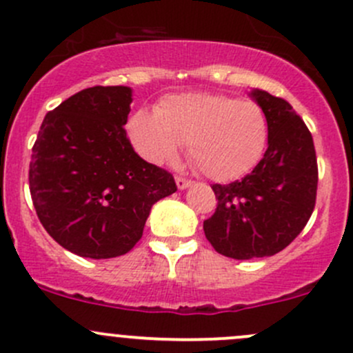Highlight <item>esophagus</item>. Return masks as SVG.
<instances>
[{
	"mask_svg": "<svg viewBox=\"0 0 353 353\" xmlns=\"http://www.w3.org/2000/svg\"><path fill=\"white\" fill-rule=\"evenodd\" d=\"M176 184L179 189H186L188 186H191V181L186 179V177H183V176H176Z\"/></svg>",
	"mask_w": 353,
	"mask_h": 353,
	"instance_id": "1",
	"label": "esophagus"
}]
</instances>
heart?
<instances>
[{
	"label": "heart",
	"instance_id": "obj_1",
	"mask_svg": "<svg viewBox=\"0 0 353 353\" xmlns=\"http://www.w3.org/2000/svg\"><path fill=\"white\" fill-rule=\"evenodd\" d=\"M137 154L150 164L170 162L186 143L188 157L213 181H233L254 169L269 140L259 103L226 94L167 96L154 114L137 111L127 123Z\"/></svg>",
	"mask_w": 353,
	"mask_h": 353
}]
</instances>
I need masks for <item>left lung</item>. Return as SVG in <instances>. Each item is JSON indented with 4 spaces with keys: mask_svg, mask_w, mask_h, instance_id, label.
<instances>
[{
    "mask_svg": "<svg viewBox=\"0 0 353 353\" xmlns=\"http://www.w3.org/2000/svg\"><path fill=\"white\" fill-rule=\"evenodd\" d=\"M252 96L265 111L269 147L250 174L211 186L216 210L203 223L214 250L239 261L284 250L310 220L318 189L313 137L301 117L279 96Z\"/></svg>",
    "mask_w": 353,
    "mask_h": 353,
    "instance_id": "left-lung-1",
    "label": "left lung"
}]
</instances>
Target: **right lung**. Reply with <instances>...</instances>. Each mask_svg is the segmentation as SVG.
Instances as JSON below:
<instances>
[{
  "instance_id": "add662e5",
  "label": "right lung",
  "mask_w": 353,
  "mask_h": 353,
  "mask_svg": "<svg viewBox=\"0 0 353 353\" xmlns=\"http://www.w3.org/2000/svg\"><path fill=\"white\" fill-rule=\"evenodd\" d=\"M132 89H83L49 111L32 148L28 183L47 233L88 259L123 255L142 239L150 208L177 191L172 174L133 150Z\"/></svg>"
}]
</instances>
